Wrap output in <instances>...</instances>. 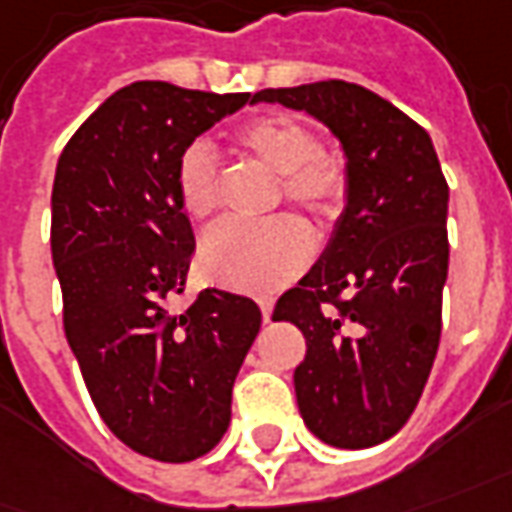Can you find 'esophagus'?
Wrapping results in <instances>:
<instances>
[{
	"mask_svg": "<svg viewBox=\"0 0 512 512\" xmlns=\"http://www.w3.org/2000/svg\"><path fill=\"white\" fill-rule=\"evenodd\" d=\"M271 308H274V302L271 300H260V311H263V319L269 322L271 319Z\"/></svg>",
	"mask_w": 512,
	"mask_h": 512,
	"instance_id": "esophagus-1",
	"label": "esophagus"
}]
</instances>
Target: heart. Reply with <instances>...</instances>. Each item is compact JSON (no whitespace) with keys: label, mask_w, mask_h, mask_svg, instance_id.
Wrapping results in <instances>:
<instances>
[{"label":"heart","mask_w":512,"mask_h":512,"mask_svg":"<svg viewBox=\"0 0 512 512\" xmlns=\"http://www.w3.org/2000/svg\"><path fill=\"white\" fill-rule=\"evenodd\" d=\"M232 145L277 173L285 201L316 218H336L347 198L342 162L319 151L314 131L294 117L269 114L235 128ZM176 190L193 221H210L218 207V165L210 145L196 142L179 159ZM314 255V241L297 218H271L260 227H224L201 246V271L218 285L271 294L291 283Z\"/></svg>","instance_id":"b5f03b06"}]
</instances>
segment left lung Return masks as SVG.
<instances>
[{
  "label": "left lung",
  "mask_w": 512,
  "mask_h": 512,
  "mask_svg": "<svg viewBox=\"0 0 512 512\" xmlns=\"http://www.w3.org/2000/svg\"><path fill=\"white\" fill-rule=\"evenodd\" d=\"M252 103L305 111L339 139L347 198L325 252L274 305L305 336L294 392L305 426L370 448L415 412L440 344L448 184L431 137L347 81L263 89Z\"/></svg>",
  "instance_id": "8db88e82"
}]
</instances>
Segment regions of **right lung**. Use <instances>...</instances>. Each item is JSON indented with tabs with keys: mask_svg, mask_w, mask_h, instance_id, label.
<instances>
[{
	"mask_svg": "<svg viewBox=\"0 0 512 512\" xmlns=\"http://www.w3.org/2000/svg\"><path fill=\"white\" fill-rule=\"evenodd\" d=\"M249 92L125 86L66 142L52 184V266L66 342L103 423L131 451L190 462L221 443L232 384L260 330L249 297L207 288L184 314L196 249L176 168Z\"/></svg>",
	"mask_w": 512,
	"mask_h": 512,
	"instance_id": "add662e5",
	"label": "right lung"
}]
</instances>
